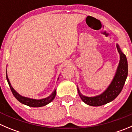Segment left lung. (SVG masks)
<instances>
[{
	"instance_id": "left-lung-1",
	"label": "left lung",
	"mask_w": 132,
	"mask_h": 132,
	"mask_svg": "<svg viewBox=\"0 0 132 132\" xmlns=\"http://www.w3.org/2000/svg\"><path fill=\"white\" fill-rule=\"evenodd\" d=\"M117 48L120 54V61L115 76L110 86L100 95L93 97L84 96L80 93L79 89L78 92L84 102L91 106H100L113 101L121 92L128 76V61L125 54L117 44Z\"/></svg>"
}]
</instances>
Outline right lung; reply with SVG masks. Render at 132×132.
<instances>
[{"label": "right lung", "instance_id": "right-lung-1", "mask_svg": "<svg viewBox=\"0 0 132 132\" xmlns=\"http://www.w3.org/2000/svg\"><path fill=\"white\" fill-rule=\"evenodd\" d=\"M6 79H7V83L9 84V86L10 87L11 91H12V93L14 95L15 97L16 98L17 100L20 102L21 103L23 104L26 105V106H30V107H42V106H46L48 104H49L50 102L54 100V98L56 96V90L55 89L54 91V92L50 95L48 97L45 98L43 99H39V100H37V99H33V98H30L24 97V96H22L21 95H20L18 93H17V91H15V90H14V89L12 87V86H11V84L9 81L8 77H7V72H6Z\"/></svg>", "mask_w": 132, "mask_h": 132}]
</instances>
